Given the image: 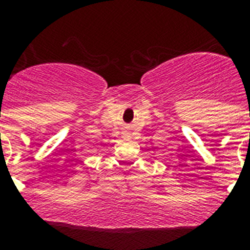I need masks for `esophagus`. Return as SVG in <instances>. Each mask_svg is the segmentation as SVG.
<instances>
[{"label": "esophagus", "instance_id": "esophagus-1", "mask_svg": "<svg viewBox=\"0 0 250 250\" xmlns=\"http://www.w3.org/2000/svg\"><path fill=\"white\" fill-rule=\"evenodd\" d=\"M125 137H128V133H125Z\"/></svg>", "mask_w": 250, "mask_h": 250}]
</instances>
